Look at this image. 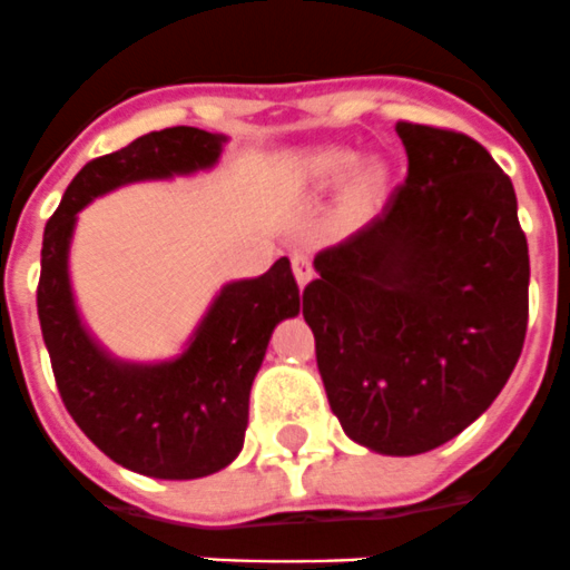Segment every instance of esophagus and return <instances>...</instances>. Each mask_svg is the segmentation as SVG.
Returning a JSON list of instances; mask_svg holds the SVG:
<instances>
[{
  "instance_id": "1",
  "label": "esophagus",
  "mask_w": 570,
  "mask_h": 570,
  "mask_svg": "<svg viewBox=\"0 0 570 570\" xmlns=\"http://www.w3.org/2000/svg\"><path fill=\"white\" fill-rule=\"evenodd\" d=\"M292 273H295L297 284H301V286L309 284L312 275H315V266H312L309 249H304V247L292 249Z\"/></svg>"
}]
</instances>
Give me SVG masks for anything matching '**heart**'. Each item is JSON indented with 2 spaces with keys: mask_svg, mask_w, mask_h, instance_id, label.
<instances>
[{
  "mask_svg": "<svg viewBox=\"0 0 570 570\" xmlns=\"http://www.w3.org/2000/svg\"><path fill=\"white\" fill-rule=\"evenodd\" d=\"M355 167V153L348 150H326L317 153L309 161V173L315 178H337Z\"/></svg>",
  "mask_w": 570,
  "mask_h": 570,
  "instance_id": "obj_1",
  "label": "heart"
}]
</instances>
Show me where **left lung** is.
I'll return each instance as SVG.
<instances>
[{"instance_id":"obj_1","label":"left lung","mask_w":570,"mask_h":570,"mask_svg":"<svg viewBox=\"0 0 570 570\" xmlns=\"http://www.w3.org/2000/svg\"><path fill=\"white\" fill-rule=\"evenodd\" d=\"M409 173L381 215L315 255L304 317L355 443L423 454L494 403L528 330L514 184L480 141L397 121Z\"/></svg>"}]
</instances>
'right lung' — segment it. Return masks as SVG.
I'll return each mask as SVG.
<instances>
[{
	"label": "right lung",
	"instance_id": "right-lung-1",
	"mask_svg": "<svg viewBox=\"0 0 570 570\" xmlns=\"http://www.w3.org/2000/svg\"><path fill=\"white\" fill-rule=\"evenodd\" d=\"M222 141L198 127H167L94 158L45 227L36 306L61 403L107 458L158 480H196L238 458L266 343L284 317L301 309L289 258L275 261L261 278L224 286L178 361L130 366L107 357L76 315L70 235L76 213L96 196L127 181L204 170Z\"/></svg>",
	"mask_w": 570,
	"mask_h": 570
}]
</instances>
